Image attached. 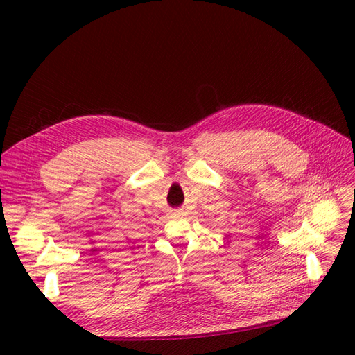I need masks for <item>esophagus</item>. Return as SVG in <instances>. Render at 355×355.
<instances>
[{
    "label": "esophagus",
    "mask_w": 355,
    "mask_h": 355,
    "mask_svg": "<svg viewBox=\"0 0 355 355\" xmlns=\"http://www.w3.org/2000/svg\"><path fill=\"white\" fill-rule=\"evenodd\" d=\"M171 216H173V218H182V216H184V210H182V209H176V210H171Z\"/></svg>",
    "instance_id": "obj_1"
}]
</instances>
